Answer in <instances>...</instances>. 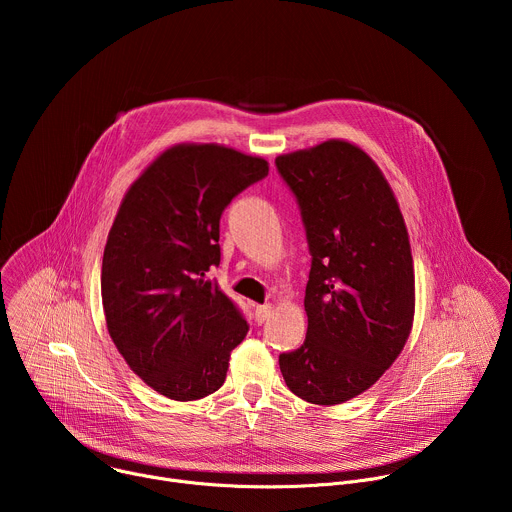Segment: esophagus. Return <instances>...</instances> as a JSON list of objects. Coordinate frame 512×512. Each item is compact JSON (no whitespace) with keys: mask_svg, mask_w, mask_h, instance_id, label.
I'll return each mask as SVG.
<instances>
[{"mask_svg":"<svg viewBox=\"0 0 512 512\" xmlns=\"http://www.w3.org/2000/svg\"><path fill=\"white\" fill-rule=\"evenodd\" d=\"M271 312H273V304H263V306H257V310H255V320H257V324H263L265 320H269Z\"/></svg>","mask_w":512,"mask_h":512,"instance_id":"1","label":"esophagus"}]
</instances>
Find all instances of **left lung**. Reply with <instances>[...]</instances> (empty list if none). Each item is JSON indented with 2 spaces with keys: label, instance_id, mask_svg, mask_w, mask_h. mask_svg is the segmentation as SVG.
Instances as JSON below:
<instances>
[{
  "label": "left lung",
  "instance_id": "obj_1",
  "mask_svg": "<svg viewBox=\"0 0 512 512\" xmlns=\"http://www.w3.org/2000/svg\"><path fill=\"white\" fill-rule=\"evenodd\" d=\"M296 194L312 255L304 344L279 354L289 391L340 405L371 389L401 354L415 273L399 202L375 160L346 139L275 158Z\"/></svg>",
  "mask_w": 512,
  "mask_h": 512
}]
</instances>
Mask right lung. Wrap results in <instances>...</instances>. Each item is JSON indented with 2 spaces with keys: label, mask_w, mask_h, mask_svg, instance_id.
Segmentation results:
<instances>
[{
  "label": "right lung",
  "mask_w": 512,
  "mask_h": 512,
  "mask_svg": "<svg viewBox=\"0 0 512 512\" xmlns=\"http://www.w3.org/2000/svg\"><path fill=\"white\" fill-rule=\"evenodd\" d=\"M267 172V160L221 143H178L119 204L101 267L107 330L129 369L168 399L221 389L249 332L208 271L221 263L223 210Z\"/></svg>",
  "instance_id": "add662e5"
}]
</instances>
